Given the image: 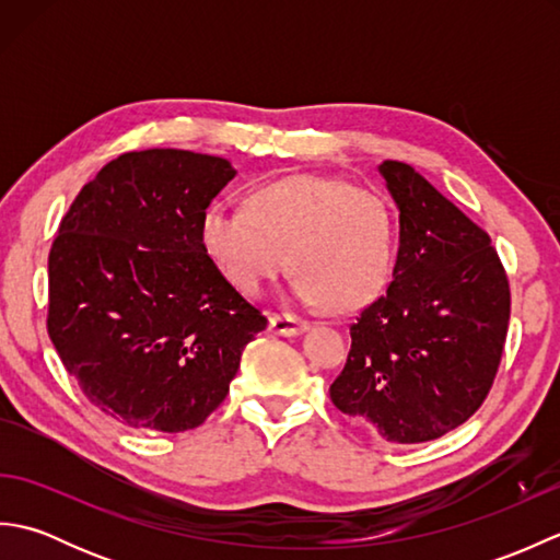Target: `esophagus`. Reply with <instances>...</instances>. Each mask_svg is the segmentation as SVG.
<instances>
[{
	"mask_svg": "<svg viewBox=\"0 0 560 560\" xmlns=\"http://www.w3.org/2000/svg\"><path fill=\"white\" fill-rule=\"evenodd\" d=\"M269 329L273 335H281V337H295L301 335V331L307 329V323L301 317H295L291 313H281V315H271L269 317Z\"/></svg>",
	"mask_w": 560,
	"mask_h": 560,
	"instance_id": "1",
	"label": "esophagus"
}]
</instances>
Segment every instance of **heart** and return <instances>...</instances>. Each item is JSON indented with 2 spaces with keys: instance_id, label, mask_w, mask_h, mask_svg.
Returning a JSON list of instances; mask_svg holds the SVG:
<instances>
[{
  "instance_id": "1",
  "label": "heart",
  "mask_w": 560,
  "mask_h": 560,
  "mask_svg": "<svg viewBox=\"0 0 560 560\" xmlns=\"http://www.w3.org/2000/svg\"><path fill=\"white\" fill-rule=\"evenodd\" d=\"M199 241L233 289L265 291L289 267L293 295L353 313L375 301L392 277L397 219L368 187L329 175H289L257 187L247 209L213 201L201 213Z\"/></svg>"
}]
</instances>
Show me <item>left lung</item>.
<instances>
[{
    "mask_svg": "<svg viewBox=\"0 0 560 560\" xmlns=\"http://www.w3.org/2000/svg\"><path fill=\"white\" fill-rule=\"evenodd\" d=\"M399 211L392 283L351 325L335 407L387 443L435 440L477 411L501 363L510 287L491 237L416 173L383 161Z\"/></svg>",
    "mask_w": 560,
    "mask_h": 560,
    "instance_id": "8db88e82",
    "label": "left lung"
}]
</instances>
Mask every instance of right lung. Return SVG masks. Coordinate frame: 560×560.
I'll use <instances>...</instances> for the list:
<instances>
[{"label": "right lung", "instance_id": "right-lung-1", "mask_svg": "<svg viewBox=\"0 0 560 560\" xmlns=\"http://www.w3.org/2000/svg\"><path fill=\"white\" fill-rule=\"evenodd\" d=\"M233 177L207 153L129 151L59 223L47 335L86 399L137 431L205 423L267 327L199 241L201 213Z\"/></svg>", "mask_w": 560, "mask_h": 560}]
</instances>
